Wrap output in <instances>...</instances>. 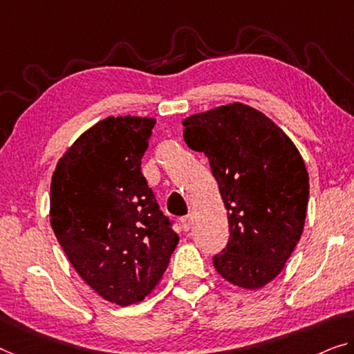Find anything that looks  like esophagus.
<instances>
[{
    "label": "esophagus",
    "instance_id": "obj_1",
    "mask_svg": "<svg viewBox=\"0 0 354 354\" xmlns=\"http://www.w3.org/2000/svg\"><path fill=\"white\" fill-rule=\"evenodd\" d=\"M193 223H194V216H193L192 214L187 215V216H183V218H182V227H183V231H189V230H192Z\"/></svg>",
    "mask_w": 354,
    "mask_h": 354
}]
</instances>
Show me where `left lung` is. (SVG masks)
Here are the masks:
<instances>
[{
	"mask_svg": "<svg viewBox=\"0 0 354 354\" xmlns=\"http://www.w3.org/2000/svg\"><path fill=\"white\" fill-rule=\"evenodd\" d=\"M183 139L203 151L227 210L230 242L218 274L245 290L275 279L306 225L308 172L295 142L268 115L231 102L185 118Z\"/></svg>",
	"mask_w": 354,
	"mask_h": 354,
	"instance_id": "left-lung-1",
	"label": "left lung"
}]
</instances>
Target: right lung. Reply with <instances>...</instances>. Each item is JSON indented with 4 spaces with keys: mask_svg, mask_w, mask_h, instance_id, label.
Here are the masks:
<instances>
[{
    "mask_svg": "<svg viewBox=\"0 0 354 354\" xmlns=\"http://www.w3.org/2000/svg\"><path fill=\"white\" fill-rule=\"evenodd\" d=\"M156 120L107 117L75 139L50 183V225L91 290L127 307L160 283L178 236L140 172Z\"/></svg>",
    "mask_w": 354,
    "mask_h": 354,
    "instance_id": "obj_1",
    "label": "right lung"
}]
</instances>
